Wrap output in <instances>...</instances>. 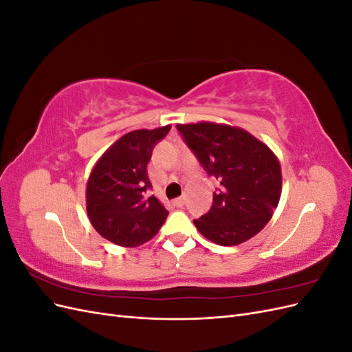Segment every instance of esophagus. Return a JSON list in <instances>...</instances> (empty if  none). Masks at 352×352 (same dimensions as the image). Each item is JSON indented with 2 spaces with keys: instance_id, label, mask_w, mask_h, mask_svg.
Returning <instances> with one entry per match:
<instances>
[{
  "instance_id": "esophagus-1",
  "label": "esophagus",
  "mask_w": 352,
  "mask_h": 352,
  "mask_svg": "<svg viewBox=\"0 0 352 352\" xmlns=\"http://www.w3.org/2000/svg\"><path fill=\"white\" fill-rule=\"evenodd\" d=\"M173 206L177 208H182L185 206V197H179L173 201Z\"/></svg>"
}]
</instances>
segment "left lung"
I'll return each mask as SVG.
<instances>
[{
  "label": "left lung",
  "instance_id": "8db88e82",
  "mask_svg": "<svg viewBox=\"0 0 352 352\" xmlns=\"http://www.w3.org/2000/svg\"><path fill=\"white\" fill-rule=\"evenodd\" d=\"M182 140L220 188L194 225L223 247L242 243L267 225L282 190L279 160L247 131L208 122L176 124Z\"/></svg>",
  "mask_w": 352,
  "mask_h": 352
}]
</instances>
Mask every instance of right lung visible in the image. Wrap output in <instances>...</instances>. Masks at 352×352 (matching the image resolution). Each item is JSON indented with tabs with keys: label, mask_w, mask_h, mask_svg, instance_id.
<instances>
[{
	"label": "right lung",
	"mask_w": 352,
	"mask_h": 352,
	"mask_svg": "<svg viewBox=\"0 0 352 352\" xmlns=\"http://www.w3.org/2000/svg\"><path fill=\"white\" fill-rule=\"evenodd\" d=\"M172 126L133 131L122 136L92 168L87 211L94 229L120 247H140L154 238L168 211L151 195L146 173L154 146Z\"/></svg>",
	"instance_id": "1"
}]
</instances>
